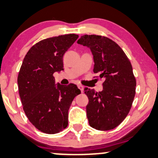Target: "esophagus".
Wrapping results in <instances>:
<instances>
[{"label": "esophagus", "mask_w": 158, "mask_h": 158, "mask_svg": "<svg viewBox=\"0 0 158 158\" xmlns=\"http://www.w3.org/2000/svg\"><path fill=\"white\" fill-rule=\"evenodd\" d=\"M78 87H79V89H80V90L81 91V93H82V92L84 91V87H83V85H78Z\"/></svg>", "instance_id": "34e87169"}]
</instances>
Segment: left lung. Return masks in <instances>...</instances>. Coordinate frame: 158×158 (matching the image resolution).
<instances>
[{
    "label": "left lung",
    "mask_w": 158,
    "mask_h": 158,
    "mask_svg": "<svg viewBox=\"0 0 158 158\" xmlns=\"http://www.w3.org/2000/svg\"><path fill=\"white\" fill-rule=\"evenodd\" d=\"M78 44L89 47L93 55V73L104 79L103 90L85 87L88 97L86 106L89 125L98 131L117 127L131 110L135 94L136 80L128 57L117 43L106 36L84 35Z\"/></svg>",
    "instance_id": "1"
}]
</instances>
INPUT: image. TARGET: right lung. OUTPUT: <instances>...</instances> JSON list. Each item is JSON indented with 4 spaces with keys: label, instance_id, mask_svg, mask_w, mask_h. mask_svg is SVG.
<instances>
[{
    "label": "right lung",
    "instance_id": "obj_1",
    "mask_svg": "<svg viewBox=\"0 0 158 158\" xmlns=\"http://www.w3.org/2000/svg\"><path fill=\"white\" fill-rule=\"evenodd\" d=\"M79 35L48 38L33 45L24 57L17 77L23 110L38 130L55 134L69 125V109L81 93L74 84L55 85L53 73L63 70V57Z\"/></svg>",
    "mask_w": 158,
    "mask_h": 158
}]
</instances>
